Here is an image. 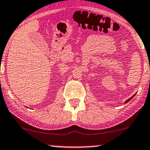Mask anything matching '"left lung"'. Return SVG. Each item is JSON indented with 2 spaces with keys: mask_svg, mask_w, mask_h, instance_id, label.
I'll return each mask as SVG.
<instances>
[{
  "mask_svg": "<svg viewBox=\"0 0 150 150\" xmlns=\"http://www.w3.org/2000/svg\"><path fill=\"white\" fill-rule=\"evenodd\" d=\"M133 97H134V96H132V97H131V98H130V99H128V100H126V103H127V102H129V101H130V100H131V99H132V98H133Z\"/></svg>",
  "mask_w": 150,
  "mask_h": 150,
  "instance_id": "left-lung-1",
  "label": "left lung"
}]
</instances>
